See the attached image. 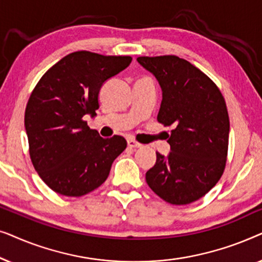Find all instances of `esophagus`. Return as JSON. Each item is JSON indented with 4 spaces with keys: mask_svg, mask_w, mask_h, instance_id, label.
Listing matches in <instances>:
<instances>
[{
    "mask_svg": "<svg viewBox=\"0 0 262 262\" xmlns=\"http://www.w3.org/2000/svg\"><path fill=\"white\" fill-rule=\"evenodd\" d=\"M127 145L130 146V148H141L142 146L141 143L136 142L135 139H127Z\"/></svg>",
    "mask_w": 262,
    "mask_h": 262,
    "instance_id": "1",
    "label": "esophagus"
}]
</instances>
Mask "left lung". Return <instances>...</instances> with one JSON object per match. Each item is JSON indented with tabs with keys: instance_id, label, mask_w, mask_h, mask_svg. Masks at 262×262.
I'll list each match as a JSON object with an SVG mask.
<instances>
[{
	"instance_id": "left-lung-1",
	"label": "left lung",
	"mask_w": 262,
	"mask_h": 262,
	"mask_svg": "<svg viewBox=\"0 0 262 262\" xmlns=\"http://www.w3.org/2000/svg\"><path fill=\"white\" fill-rule=\"evenodd\" d=\"M162 89L159 123L173 126L167 156L156 152L146 171L149 187L173 205H187L206 194L227 163L229 116L214 82L178 56L138 57Z\"/></svg>"
}]
</instances>
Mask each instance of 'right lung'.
Instances as JSON below:
<instances>
[{
	"mask_svg": "<svg viewBox=\"0 0 262 262\" xmlns=\"http://www.w3.org/2000/svg\"><path fill=\"white\" fill-rule=\"evenodd\" d=\"M131 60L130 56L73 52L50 68L32 92L25 111L31 161L58 194L81 196L94 191L126 148L124 137H100L83 117L95 116L100 88Z\"/></svg>",
	"mask_w": 262,
	"mask_h": 262,
	"instance_id": "1",
	"label": "right lung"
}]
</instances>
